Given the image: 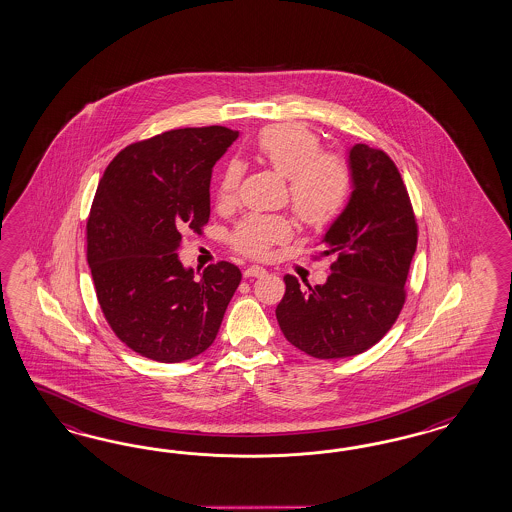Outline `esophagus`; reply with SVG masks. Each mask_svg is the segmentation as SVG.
Listing matches in <instances>:
<instances>
[{"instance_id": "obj_1", "label": "esophagus", "mask_w": 512, "mask_h": 512, "mask_svg": "<svg viewBox=\"0 0 512 512\" xmlns=\"http://www.w3.org/2000/svg\"><path fill=\"white\" fill-rule=\"evenodd\" d=\"M264 274H266V270L263 266H255V264L244 270V278H263Z\"/></svg>"}]
</instances>
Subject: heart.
<instances>
[{
  "label": "heart",
  "instance_id": "obj_1",
  "mask_svg": "<svg viewBox=\"0 0 512 512\" xmlns=\"http://www.w3.org/2000/svg\"><path fill=\"white\" fill-rule=\"evenodd\" d=\"M253 150L261 163L289 180V201L300 221L319 229L343 212L353 189L351 169L340 155L323 154L321 139L310 127L296 122L268 125ZM240 180L242 165L231 161L219 180V202L236 199ZM289 236L291 225L283 217L249 216L234 229L231 242L244 255L263 257Z\"/></svg>",
  "mask_w": 512,
  "mask_h": 512
}]
</instances>
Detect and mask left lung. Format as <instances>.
<instances>
[{
    "label": "left lung",
    "instance_id": "obj_1",
    "mask_svg": "<svg viewBox=\"0 0 512 512\" xmlns=\"http://www.w3.org/2000/svg\"><path fill=\"white\" fill-rule=\"evenodd\" d=\"M353 189L321 238L332 255L323 285L302 289L285 276L276 308L289 343L315 358L355 357L381 340L405 302V279L417 249V221L394 161L366 144L347 150Z\"/></svg>",
    "mask_w": 512,
    "mask_h": 512
}]
</instances>
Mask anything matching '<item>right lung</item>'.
I'll use <instances>...</instances> for the list:
<instances>
[{"label":"right lung","mask_w":512,"mask_h":512,"mask_svg":"<svg viewBox=\"0 0 512 512\" xmlns=\"http://www.w3.org/2000/svg\"><path fill=\"white\" fill-rule=\"evenodd\" d=\"M238 131L172 129L135 142L110 161L88 217V264L114 334L157 362H182L214 340L242 272L210 264L201 279L178 249L182 233L210 217V180Z\"/></svg>","instance_id":"add662e5"}]
</instances>
